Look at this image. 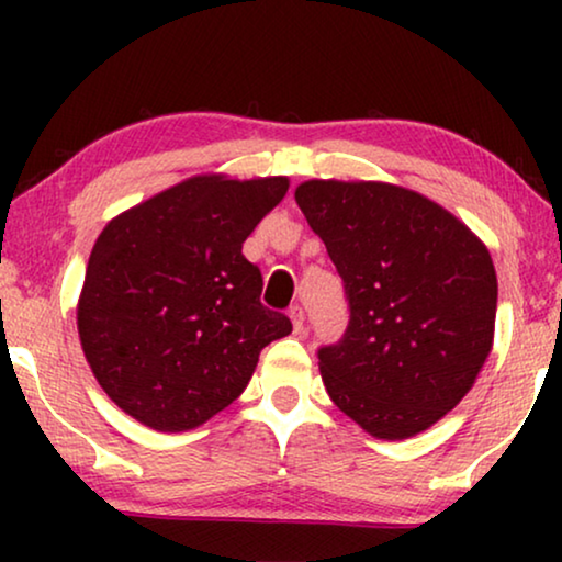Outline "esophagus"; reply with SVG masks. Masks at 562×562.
I'll use <instances>...</instances> for the list:
<instances>
[{
	"label": "esophagus",
	"instance_id": "esophagus-1",
	"mask_svg": "<svg viewBox=\"0 0 562 562\" xmlns=\"http://www.w3.org/2000/svg\"><path fill=\"white\" fill-rule=\"evenodd\" d=\"M289 319H291V327H294V333L302 335L304 333V310H302V306H299V304L291 306Z\"/></svg>",
	"mask_w": 562,
	"mask_h": 562
}]
</instances>
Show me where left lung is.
Listing matches in <instances>:
<instances>
[{
    "instance_id": "left-lung-1",
    "label": "left lung",
    "mask_w": 562,
    "mask_h": 562,
    "mask_svg": "<svg viewBox=\"0 0 562 562\" xmlns=\"http://www.w3.org/2000/svg\"><path fill=\"white\" fill-rule=\"evenodd\" d=\"M294 196L350 304L342 340L319 348L329 398L379 440L425 432L473 389L494 345L488 248L396 183L312 179Z\"/></svg>"
}]
</instances>
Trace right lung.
I'll list each match as a JSON object with an SVG mask.
<instances>
[{
  "mask_svg": "<svg viewBox=\"0 0 562 562\" xmlns=\"http://www.w3.org/2000/svg\"><path fill=\"white\" fill-rule=\"evenodd\" d=\"M286 176L199 173L110 220L91 248L76 327L87 363L122 412L187 432L248 386L286 314L260 304L243 243L286 196Z\"/></svg>",
  "mask_w": 562,
  "mask_h": 562,
  "instance_id": "1",
  "label": "right lung"
}]
</instances>
